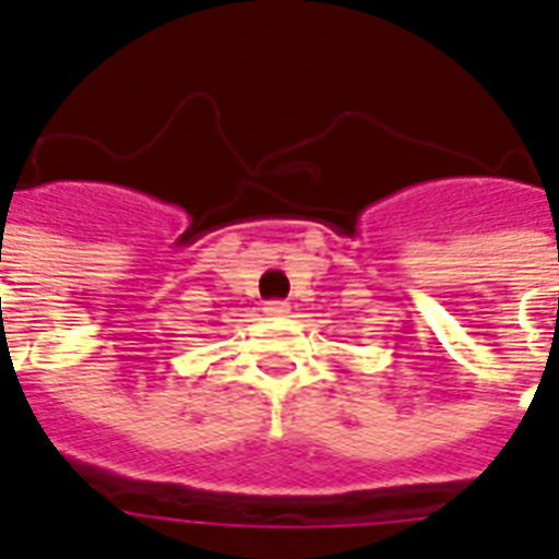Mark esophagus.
Here are the masks:
<instances>
[{"label":"esophagus","mask_w":559,"mask_h":559,"mask_svg":"<svg viewBox=\"0 0 559 559\" xmlns=\"http://www.w3.org/2000/svg\"><path fill=\"white\" fill-rule=\"evenodd\" d=\"M265 311H267V314H285V311H288V306H285L283 300H271L265 306Z\"/></svg>","instance_id":"obj_1"}]
</instances>
